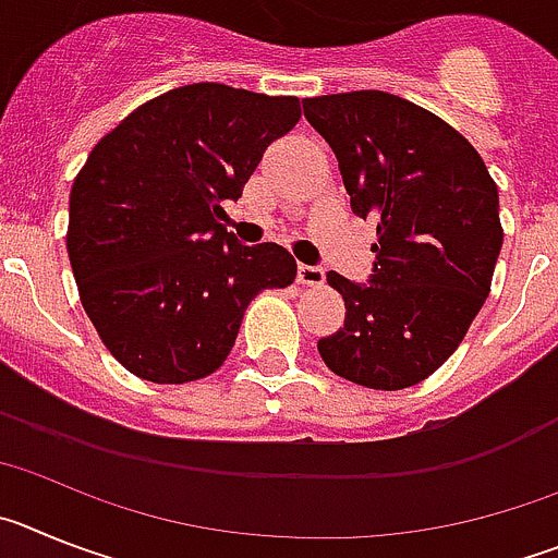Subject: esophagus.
<instances>
[{"label": "esophagus", "mask_w": 558, "mask_h": 558, "mask_svg": "<svg viewBox=\"0 0 558 558\" xmlns=\"http://www.w3.org/2000/svg\"><path fill=\"white\" fill-rule=\"evenodd\" d=\"M295 279L302 284H307V288H322L324 279H327V274H324L322 265H299V270H295Z\"/></svg>", "instance_id": "34e87169"}]
</instances>
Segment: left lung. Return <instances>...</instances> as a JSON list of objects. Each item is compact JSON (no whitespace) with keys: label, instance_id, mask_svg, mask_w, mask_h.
<instances>
[{"label":"left lung","instance_id":"1","mask_svg":"<svg viewBox=\"0 0 558 558\" xmlns=\"http://www.w3.org/2000/svg\"><path fill=\"white\" fill-rule=\"evenodd\" d=\"M302 102L352 211L377 223L368 282L327 274L347 322L318 352L357 386H416L456 352L489 295L502 245L495 181L456 128L402 97L368 88Z\"/></svg>","mask_w":558,"mask_h":558}]
</instances>
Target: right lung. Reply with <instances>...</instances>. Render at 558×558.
Segmentation results:
<instances>
[{
	"instance_id": "add662e5",
	"label": "right lung",
	"mask_w": 558,
	"mask_h": 558,
	"mask_svg": "<svg viewBox=\"0 0 558 558\" xmlns=\"http://www.w3.org/2000/svg\"><path fill=\"white\" fill-rule=\"evenodd\" d=\"M302 117L295 97L192 83L131 111L88 153L69 195L66 251L108 352L159 386L223 366L259 290L288 288L295 259L226 231L270 142Z\"/></svg>"
}]
</instances>
